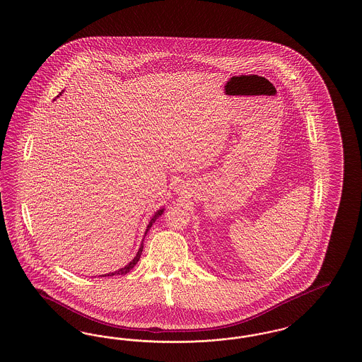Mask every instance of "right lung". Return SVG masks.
Wrapping results in <instances>:
<instances>
[{"label": "right lung", "instance_id": "1", "mask_svg": "<svg viewBox=\"0 0 362 362\" xmlns=\"http://www.w3.org/2000/svg\"><path fill=\"white\" fill-rule=\"evenodd\" d=\"M61 95V93H59ZM58 98V96H57ZM164 213V207H161L160 210H157L155 213V216L151 218V221H149V224H148V226H146V230H145V235H144V239H145V236H146V233H148V230L151 229V226L153 225V223H155L156 220L161 216ZM142 250H144V240L141 241V245H139V250H138L137 255L134 257V259L129 263V264H126L124 267H122V269H119V270H117V272H114V273H108V274H103V276H122V274H127L136 264H137L138 260H139V258H141V254H142Z\"/></svg>", "mask_w": 362, "mask_h": 362}]
</instances>
